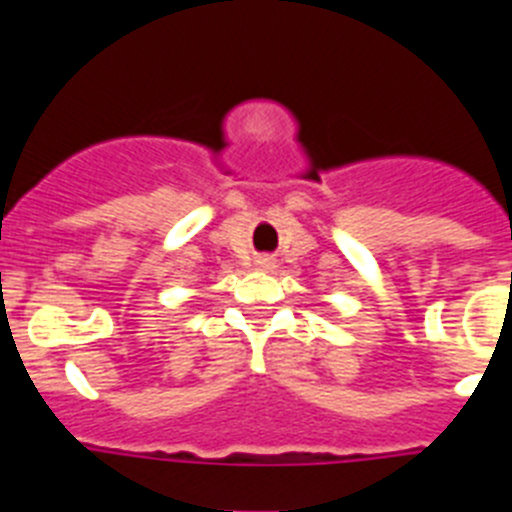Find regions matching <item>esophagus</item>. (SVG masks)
I'll return each instance as SVG.
<instances>
[{"label": "esophagus", "mask_w": 512, "mask_h": 512, "mask_svg": "<svg viewBox=\"0 0 512 512\" xmlns=\"http://www.w3.org/2000/svg\"><path fill=\"white\" fill-rule=\"evenodd\" d=\"M256 266H259V269H271V266H274V259H269V256H261V259L256 261Z\"/></svg>", "instance_id": "1"}]
</instances>
